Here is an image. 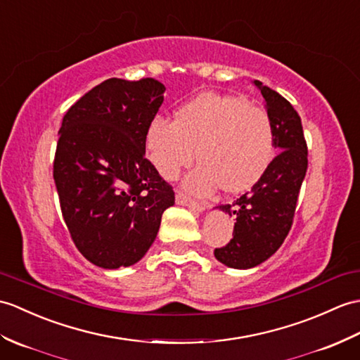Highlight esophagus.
I'll use <instances>...</instances> for the list:
<instances>
[{
	"label": "esophagus",
	"instance_id": "obj_1",
	"mask_svg": "<svg viewBox=\"0 0 360 360\" xmlns=\"http://www.w3.org/2000/svg\"><path fill=\"white\" fill-rule=\"evenodd\" d=\"M176 204L186 205V207L191 208V210H195V212H202L204 208L207 207L205 202H199V200L191 199L186 193H182V191H176Z\"/></svg>",
	"mask_w": 360,
	"mask_h": 360
}]
</instances>
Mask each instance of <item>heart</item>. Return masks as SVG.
<instances>
[{
	"mask_svg": "<svg viewBox=\"0 0 360 360\" xmlns=\"http://www.w3.org/2000/svg\"><path fill=\"white\" fill-rule=\"evenodd\" d=\"M146 144L150 161L165 179L176 178L198 153L202 164L186 179V187L198 195L219 186L229 193L250 188L269 169L276 150L265 108L221 94H204L184 104L176 121L155 118Z\"/></svg>",
	"mask_w": 360,
	"mask_h": 360,
	"instance_id": "b5f03b06",
	"label": "heart"
}]
</instances>
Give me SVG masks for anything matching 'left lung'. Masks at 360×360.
I'll return each instance as SVG.
<instances>
[{
  "label": "left lung",
  "instance_id": "left-lung-1",
  "mask_svg": "<svg viewBox=\"0 0 360 360\" xmlns=\"http://www.w3.org/2000/svg\"><path fill=\"white\" fill-rule=\"evenodd\" d=\"M266 104L274 130V146L281 152L252 190L233 204L219 208L235 214L233 239L214 250L219 262L231 269H252L266 261L293 225L297 196L308 167L302 122L295 107L278 91L255 81Z\"/></svg>",
  "mask_w": 360,
  "mask_h": 360
}]
</instances>
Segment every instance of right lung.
<instances>
[{"instance_id":"obj_1","label":"right lung","mask_w":360,"mask_h":360,"mask_svg":"<svg viewBox=\"0 0 360 360\" xmlns=\"http://www.w3.org/2000/svg\"><path fill=\"white\" fill-rule=\"evenodd\" d=\"M155 78L105 79L65 112L53 161L64 222L87 261L138 262L174 191L146 158L148 125L164 101Z\"/></svg>"}]
</instances>
